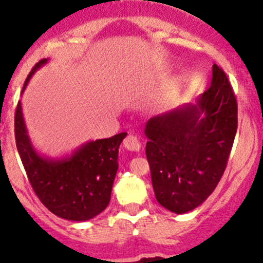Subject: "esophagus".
<instances>
[{
    "label": "esophagus",
    "mask_w": 263,
    "mask_h": 263,
    "mask_svg": "<svg viewBox=\"0 0 263 263\" xmlns=\"http://www.w3.org/2000/svg\"><path fill=\"white\" fill-rule=\"evenodd\" d=\"M123 147H125L126 149H128V151L138 152L141 148V143L136 136L128 135V136L123 140Z\"/></svg>",
    "instance_id": "34e87169"
}]
</instances>
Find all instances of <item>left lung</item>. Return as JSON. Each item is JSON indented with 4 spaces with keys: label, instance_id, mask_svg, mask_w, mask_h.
<instances>
[{
    "label": "left lung",
    "instance_id": "8db88e82",
    "mask_svg": "<svg viewBox=\"0 0 263 263\" xmlns=\"http://www.w3.org/2000/svg\"><path fill=\"white\" fill-rule=\"evenodd\" d=\"M237 131V102L222 68L211 87L172 111L149 118L146 156L156 200L168 211L198 207L220 182Z\"/></svg>",
    "mask_w": 263,
    "mask_h": 263
}]
</instances>
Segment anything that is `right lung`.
Listing matches in <instances>:
<instances>
[{"label": "right lung", "mask_w": 263, "mask_h": 263, "mask_svg": "<svg viewBox=\"0 0 263 263\" xmlns=\"http://www.w3.org/2000/svg\"><path fill=\"white\" fill-rule=\"evenodd\" d=\"M48 59L30 72L24 88ZM126 132L109 138L89 141L70 156L50 158L34 149L27 134L18 102L14 114L16 146L28 181L40 201L53 215L70 221H87L100 215L111 200L112 184L118 168V148Z\"/></svg>", "instance_id": "1"}]
</instances>
